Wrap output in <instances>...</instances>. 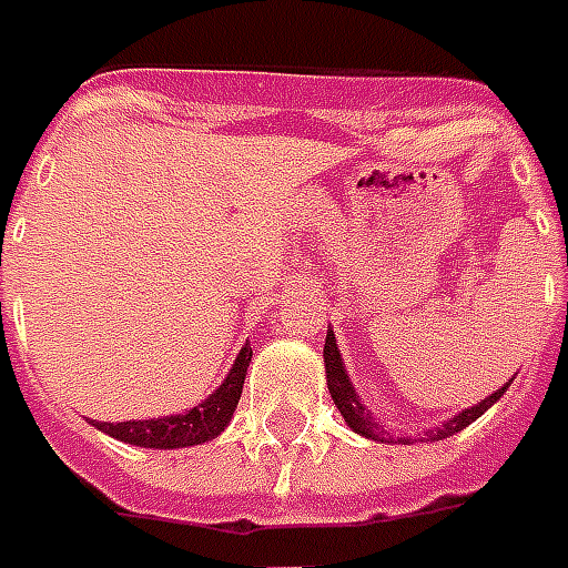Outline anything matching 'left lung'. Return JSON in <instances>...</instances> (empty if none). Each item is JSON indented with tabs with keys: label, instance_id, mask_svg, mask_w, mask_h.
<instances>
[{
	"label": "left lung",
	"instance_id": "left-lung-1",
	"mask_svg": "<svg viewBox=\"0 0 568 568\" xmlns=\"http://www.w3.org/2000/svg\"><path fill=\"white\" fill-rule=\"evenodd\" d=\"M324 369H327V389H331L333 405L339 408V414L345 417L348 428H354L357 435H363V438H369V440H387L384 426H381L378 419L372 417V410H366V405H361L357 393H354L352 378H348L345 363H342L339 357V348H336V336H333V331H327V339H324ZM506 387H509V384H504V387L497 389V393H491V396H486L483 402H476L474 408H465L458 417H449L440 428H428L426 438L423 440H444L449 438V435L462 432L465 426H470L476 417H483V414H486V410L491 408L500 396H504ZM399 440L410 444V438H399Z\"/></svg>",
	"mask_w": 568,
	"mask_h": 568
}]
</instances>
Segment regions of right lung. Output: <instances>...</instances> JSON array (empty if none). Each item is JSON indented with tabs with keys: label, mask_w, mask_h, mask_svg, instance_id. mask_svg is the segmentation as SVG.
<instances>
[{
	"label": "right lung",
	"mask_w": 568,
	"mask_h": 568,
	"mask_svg": "<svg viewBox=\"0 0 568 568\" xmlns=\"http://www.w3.org/2000/svg\"><path fill=\"white\" fill-rule=\"evenodd\" d=\"M250 361H253V348L244 345L241 354H237L235 366L226 375V381L202 405L184 410V414H172V417L158 419H130V423H94V419L92 423L101 432H106L110 438H119L124 444H133V447L179 449L205 444V440L216 438L229 426L232 414H235Z\"/></svg>",
	"instance_id": "obj_1"
}]
</instances>
